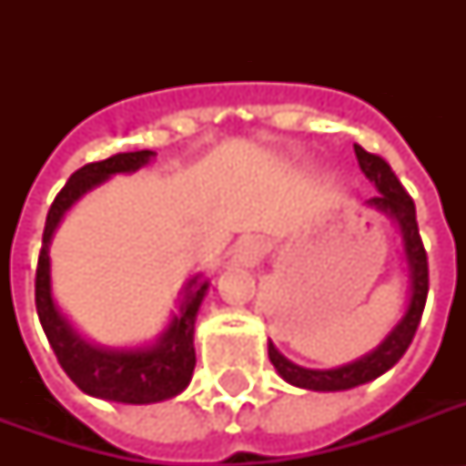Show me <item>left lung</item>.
I'll return each mask as SVG.
<instances>
[{
	"label": "left lung",
	"instance_id": "1",
	"mask_svg": "<svg viewBox=\"0 0 466 466\" xmlns=\"http://www.w3.org/2000/svg\"><path fill=\"white\" fill-rule=\"evenodd\" d=\"M353 147L362 174L368 176L370 181L375 183V188L380 190V196L365 200V205L394 219V225L399 227V234H401V248H404V261L406 268H409V305H406L404 317L399 319L397 326L384 336L380 346L372 348L370 353H365L358 360L339 365V368L309 370L302 368V365H295L273 346V340H268V358L273 362V368L278 370V375L283 377L285 382L299 387V390L343 391L360 387L365 382H372L380 375H384L387 370L394 368L401 360L406 348L411 346L416 329L420 324V314H423V307H426L428 256L419 234L416 205H413L411 196L406 193L397 174L391 171V167L382 157L370 155L360 145H353Z\"/></svg>",
	"mask_w": 466,
	"mask_h": 466
}]
</instances>
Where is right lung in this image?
Returning <instances> with one entry per match:
<instances>
[{"mask_svg":"<svg viewBox=\"0 0 466 466\" xmlns=\"http://www.w3.org/2000/svg\"><path fill=\"white\" fill-rule=\"evenodd\" d=\"M157 152H120L104 161L86 164L69 176L65 188L57 193L50 205L43 232V248L35 270V309L43 324L57 362L67 372L72 382L89 397L118 401V404H157L181 394L188 387L196 368V333L198 309L210 280L193 276L181 290V305L167 329L147 346L113 348L91 343L76 331L72 321L60 311L53 298V278H50V244L55 229L76 200H82L89 190L98 188L116 174H135L147 167Z\"/></svg>","mask_w":466,"mask_h":466,"instance_id":"right-lung-1","label":"right lung"}]
</instances>
